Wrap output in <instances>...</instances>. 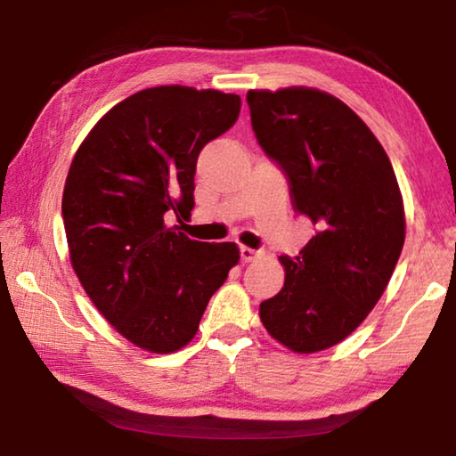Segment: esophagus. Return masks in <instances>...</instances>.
Here are the masks:
<instances>
[{
  "mask_svg": "<svg viewBox=\"0 0 456 456\" xmlns=\"http://www.w3.org/2000/svg\"><path fill=\"white\" fill-rule=\"evenodd\" d=\"M261 256H264L261 251H256V249H251V247H245V245L241 247V259L245 261V264H249V261H256Z\"/></svg>",
  "mask_w": 456,
  "mask_h": 456,
  "instance_id": "obj_1",
  "label": "esophagus"
}]
</instances>
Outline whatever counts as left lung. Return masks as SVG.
I'll list each match as a JSON object with an SVG mask.
<instances>
[{
    "mask_svg": "<svg viewBox=\"0 0 456 456\" xmlns=\"http://www.w3.org/2000/svg\"><path fill=\"white\" fill-rule=\"evenodd\" d=\"M256 136L288 175L293 207L318 225L281 291L259 305L267 334L296 354L328 350L382 297L406 235L395 168L350 106L307 86L249 90Z\"/></svg>",
    "mask_w": 456,
    "mask_h": 456,
    "instance_id": "8db88e82",
    "label": "left lung"
}]
</instances>
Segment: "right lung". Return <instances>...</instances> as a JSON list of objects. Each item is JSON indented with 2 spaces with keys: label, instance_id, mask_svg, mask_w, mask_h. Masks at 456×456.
<instances>
[{
  "label": "right lung",
  "instance_id": "obj_1",
  "mask_svg": "<svg viewBox=\"0 0 456 456\" xmlns=\"http://www.w3.org/2000/svg\"><path fill=\"white\" fill-rule=\"evenodd\" d=\"M239 108L241 98L219 90L146 88L112 106L74 154L61 197L70 264L136 348H184L239 264L235 243L192 241L167 225V213L191 215L199 152Z\"/></svg>",
  "mask_w": 456,
  "mask_h": 456
}]
</instances>
